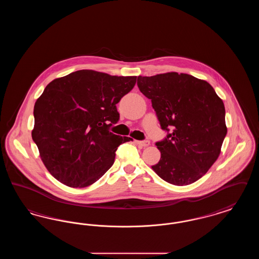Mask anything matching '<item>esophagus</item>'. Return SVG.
Returning a JSON list of instances; mask_svg holds the SVG:
<instances>
[{"instance_id":"1","label":"esophagus","mask_w":259,"mask_h":259,"mask_svg":"<svg viewBox=\"0 0 259 259\" xmlns=\"http://www.w3.org/2000/svg\"><path fill=\"white\" fill-rule=\"evenodd\" d=\"M149 144H150L149 141H138V142H137V145H139V146H141V147H144V148L148 147Z\"/></svg>"}]
</instances>
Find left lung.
<instances>
[{
  "label": "left lung",
  "instance_id": "1",
  "mask_svg": "<svg viewBox=\"0 0 259 259\" xmlns=\"http://www.w3.org/2000/svg\"><path fill=\"white\" fill-rule=\"evenodd\" d=\"M137 84L151 100L161 128L172 129L156 143L161 157L152 170L172 185L195 183L221 154L227 133L222 99L206 80L176 72L139 75Z\"/></svg>",
  "mask_w": 259,
  "mask_h": 259
}]
</instances>
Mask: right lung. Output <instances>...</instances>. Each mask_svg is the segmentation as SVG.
<instances>
[{"label": "right lung", "instance_id": "1", "mask_svg": "<svg viewBox=\"0 0 259 259\" xmlns=\"http://www.w3.org/2000/svg\"><path fill=\"white\" fill-rule=\"evenodd\" d=\"M137 76L80 70L52 80L34 108L32 138L49 172L63 185L81 188L97 182L129 137L114 135L116 104Z\"/></svg>", "mask_w": 259, "mask_h": 259}]
</instances>
